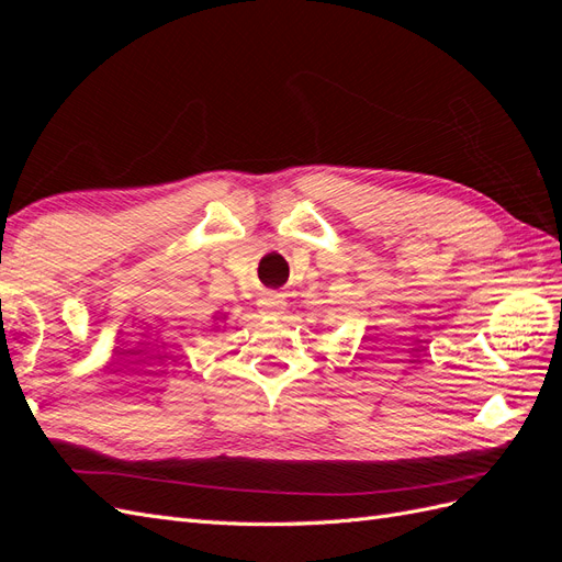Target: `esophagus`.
Returning a JSON list of instances; mask_svg holds the SVG:
<instances>
[{
  "instance_id": "obj_1",
  "label": "esophagus",
  "mask_w": 562,
  "mask_h": 562,
  "mask_svg": "<svg viewBox=\"0 0 562 562\" xmlns=\"http://www.w3.org/2000/svg\"><path fill=\"white\" fill-rule=\"evenodd\" d=\"M283 310H285V300L279 293H267L260 300V312L267 316H279V314H283Z\"/></svg>"
}]
</instances>
